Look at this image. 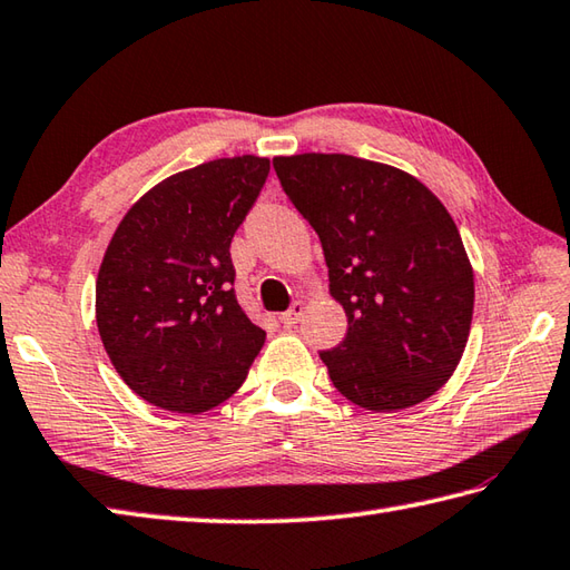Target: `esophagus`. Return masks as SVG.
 <instances>
[{"mask_svg":"<svg viewBox=\"0 0 570 570\" xmlns=\"http://www.w3.org/2000/svg\"><path fill=\"white\" fill-rule=\"evenodd\" d=\"M304 311H306V304H304V301H294L292 308L284 311V314L278 316V318H282V323H284L286 328H292V326H296V323H298L301 318H304Z\"/></svg>","mask_w":570,"mask_h":570,"instance_id":"esophagus-1","label":"esophagus"}]
</instances>
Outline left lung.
Here are the masks:
<instances>
[{"label": "left lung", "instance_id": "obj_1", "mask_svg": "<svg viewBox=\"0 0 570 570\" xmlns=\"http://www.w3.org/2000/svg\"><path fill=\"white\" fill-rule=\"evenodd\" d=\"M286 197L316 229L348 333L321 351L333 385L365 410L422 403L470 338L474 274L454 219L415 177L343 153L274 158Z\"/></svg>", "mask_w": 570, "mask_h": 570}]
</instances>
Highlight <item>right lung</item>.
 <instances>
[{
    "mask_svg": "<svg viewBox=\"0 0 570 570\" xmlns=\"http://www.w3.org/2000/svg\"><path fill=\"white\" fill-rule=\"evenodd\" d=\"M269 160L242 155L183 170L145 193L110 239L96 321L132 393L205 412L239 390L266 333L234 294L229 244L259 197Z\"/></svg>",
    "mask_w": 570,
    "mask_h": 570,
    "instance_id": "right-lung-1",
    "label": "right lung"
}]
</instances>
